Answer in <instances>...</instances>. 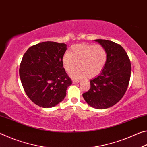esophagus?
<instances>
[{"instance_id": "esophagus-1", "label": "esophagus", "mask_w": 147, "mask_h": 147, "mask_svg": "<svg viewBox=\"0 0 147 147\" xmlns=\"http://www.w3.org/2000/svg\"><path fill=\"white\" fill-rule=\"evenodd\" d=\"M80 82V80H74L73 81V84H77L78 83Z\"/></svg>"}]
</instances>
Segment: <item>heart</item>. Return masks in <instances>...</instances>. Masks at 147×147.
Here are the masks:
<instances>
[{
    "label": "heart",
    "instance_id": "1",
    "mask_svg": "<svg viewBox=\"0 0 147 147\" xmlns=\"http://www.w3.org/2000/svg\"><path fill=\"white\" fill-rule=\"evenodd\" d=\"M108 59L106 49L100 44H79L73 45L70 53H66L63 58L65 71L72 73L78 69L80 70L73 74L74 78L83 75L94 77L103 70Z\"/></svg>",
    "mask_w": 147,
    "mask_h": 147
}]
</instances>
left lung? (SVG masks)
I'll use <instances>...</instances> for the list:
<instances>
[{"instance_id":"obj_1","label":"left lung","mask_w":147,"mask_h":147,"mask_svg":"<svg viewBox=\"0 0 147 147\" xmlns=\"http://www.w3.org/2000/svg\"><path fill=\"white\" fill-rule=\"evenodd\" d=\"M94 41L106 49L108 59L100 74L90 80V89L82 95L90 106L105 109L115 105L125 94L130 79L131 63L119 44L106 39Z\"/></svg>"}]
</instances>
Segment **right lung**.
Returning <instances> with one entry per match:
<instances>
[{
  "mask_svg": "<svg viewBox=\"0 0 147 147\" xmlns=\"http://www.w3.org/2000/svg\"><path fill=\"white\" fill-rule=\"evenodd\" d=\"M67 45L46 41L32 46L22 59L19 76L26 95L42 108H51L63 100L71 79L63 67Z\"/></svg>",
  "mask_w": 147,
  "mask_h": 147,
  "instance_id": "add662e5",
  "label": "right lung"
}]
</instances>
